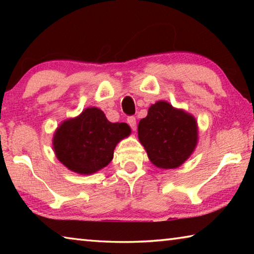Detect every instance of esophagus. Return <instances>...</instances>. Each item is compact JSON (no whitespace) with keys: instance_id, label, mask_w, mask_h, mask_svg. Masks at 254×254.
Returning <instances> with one entry per match:
<instances>
[{"instance_id":"esophagus-1","label":"esophagus","mask_w":254,"mask_h":254,"mask_svg":"<svg viewBox=\"0 0 254 254\" xmlns=\"http://www.w3.org/2000/svg\"><path fill=\"white\" fill-rule=\"evenodd\" d=\"M127 123H128V126H130V127H132L133 131L136 130V120H135L134 117L127 118Z\"/></svg>"}]
</instances>
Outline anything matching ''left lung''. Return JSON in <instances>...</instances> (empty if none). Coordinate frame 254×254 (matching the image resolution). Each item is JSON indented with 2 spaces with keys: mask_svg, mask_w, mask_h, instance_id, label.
<instances>
[{
  "mask_svg": "<svg viewBox=\"0 0 254 254\" xmlns=\"http://www.w3.org/2000/svg\"><path fill=\"white\" fill-rule=\"evenodd\" d=\"M137 136L154 166L176 169L195 151L198 126L194 115L166 101H158L139 122Z\"/></svg>",
  "mask_w": 254,
  "mask_h": 254,
  "instance_id": "1",
  "label": "left lung"
}]
</instances>
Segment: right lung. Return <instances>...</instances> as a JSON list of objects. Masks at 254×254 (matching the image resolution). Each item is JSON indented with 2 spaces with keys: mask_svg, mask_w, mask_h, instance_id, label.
Instances as JSON below:
<instances>
[{
  "mask_svg": "<svg viewBox=\"0 0 254 254\" xmlns=\"http://www.w3.org/2000/svg\"><path fill=\"white\" fill-rule=\"evenodd\" d=\"M130 134L127 123H112L104 112L92 106L59 124L53 148L66 168L79 175H92L109 165L117 144Z\"/></svg>",
  "mask_w": 254,
  "mask_h": 254,
  "instance_id": "1",
  "label": "right lung"
}]
</instances>
